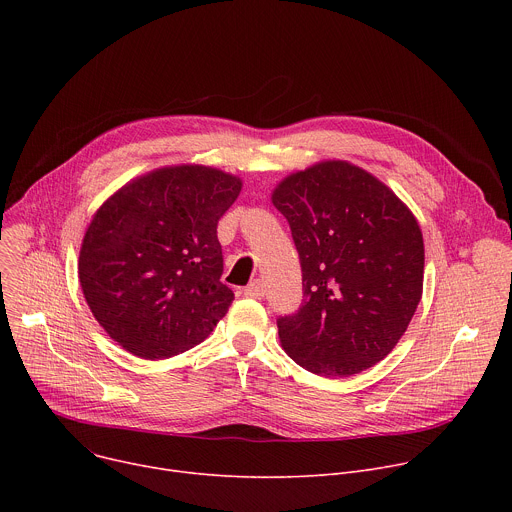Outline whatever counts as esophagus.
Listing matches in <instances>:
<instances>
[{"label":"esophagus","instance_id":"1","mask_svg":"<svg viewBox=\"0 0 512 512\" xmlns=\"http://www.w3.org/2000/svg\"><path fill=\"white\" fill-rule=\"evenodd\" d=\"M245 296H247V298H255V300L263 298V296H265V285H263V281H261V279L251 281V283L245 287Z\"/></svg>","mask_w":512,"mask_h":512}]
</instances>
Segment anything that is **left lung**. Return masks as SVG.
Wrapping results in <instances>:
<instances>
[{
    "label": "left lung",
    "mask_w": 512,
    "mask_h": 512,
    "mask_svg": "<svg viewBox=\"0 0 512 512\" xmlns=\"http://www.w3.org/2000/svg\"><path fill=\"white\" fill-rule=\"evenodd\" d=\"M287 218L304 300L277 318L283 350L320 377H350L383 360L423 291V237L411 210L375 176L322 162L271 196Z\"/></svg>",
    "instance_id": "obj_1"
}]
</instances>
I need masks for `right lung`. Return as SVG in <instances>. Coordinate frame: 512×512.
I'll use <instances>...</instances> for the list:
<instances>
[{
  "mask_svg": "<svg viewBox=\"0 0 512 512\" xmlns=\"http://www.w3.org/2000/svg\"><path fill=\"white\" fill-rule=\"evenodd\" d=\"M241 180L214 168L174 166L115 192L85 233L79 279L105 332L141 358L200 344L235 300L221 281L216 225Z\"/></svg>",
  "mask_w": 512,
  "mask_h": 512,
  "instance_id": "right-lung-1",
  "label": "right lung"
}]
</instances>
